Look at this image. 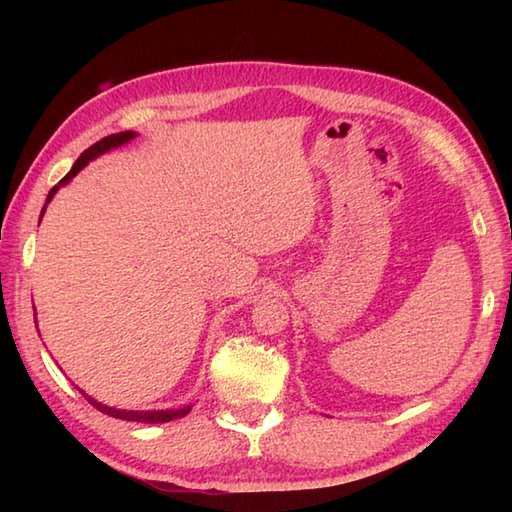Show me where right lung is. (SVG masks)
Segmentation results:
<instances>
[{
	"mask_svg": "<svg viewBox=\"0 0 512 512\" xmlns=\"http://www.w3.org/2000/svg\"><path fill=\"white\" fill-rule=\"evenodd\" d=\"M136 134L134 132H118V134H110V136H105V138H101L99 143H94L92 147H88L83 151V154L79 156V160L74 162L72 165V169L65 173V176L61 178V182L59 184H54V187L50 189V193H48V198H46V204L52 200V195L57 193V189L59 187H63L65 182L68 180H72L76 173H79L85 165H88L90 160H94L96 156H101V154H105V151H110V149H114V147H121V145H125V143H129V140H132ZM43 211H46V206H43ZM43 211H41V215H43ZM39 222H41V217H39ZM81 391V389H79ZM81 394L85 396V400L90 402L92 407H96L99 411H103V413H107V416H112V418H121V420H132V422H147V424H154V422H169V420H176V418H182V416H187V413L191 411V407H182V409H167V411H125V409H112V407H105V405H101V402H96L94 398H90L88 394H85V391H81Z\"/></svg>",
	"mask_w": 512,
	"mask_h": 512,
	"instance_id": "obj_1",
	"label": "right lung"
}]
</instances>
